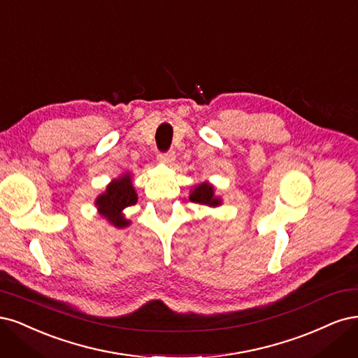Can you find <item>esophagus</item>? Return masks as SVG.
I'll return each instance as SVG.
<instances>
[{
  "label": "esophagus",
  "instance_id": "1",
  "mask_svg": "<svg viewBox=\"0 0 358 358\" xmlns=\"http://www.w3.org/2000/svg\"><path fill=\"white\" fill-rule=\"evenodd\" d=\"M159 160L162 164H172L176 160V155L174 152H166V153H160L159 155Z\"/></svg>",
  "mask_w": 358,
  "mask_h": 358
}]
</instances>
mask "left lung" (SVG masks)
Instances as JSON below:
<instances>
[{
  "instance_id": "1",
  "label": "left lung",
  "mask_w": 358,
  "mask_h": 358,
  "mask_svg": "<svg viewBox=\"0 0 358 358\" xmlns=\"http://www.w3.org/2000/svg\"><path fill=\"white\" fill-rule=\"evenodd\" d=\"M189 199L196 203H202V205H208V206H218L222 205V199L217 198L214 194V187L210 182H201L198 186H194L192 190Z\"/></svg>"
}]
</instances>
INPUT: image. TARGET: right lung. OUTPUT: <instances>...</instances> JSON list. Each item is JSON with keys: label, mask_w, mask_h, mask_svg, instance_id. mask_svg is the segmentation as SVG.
<instances>
[{"label": "right lung", "mask_w": 358, "mask_h": 358, "mask_svg": "<svg viewBox=\"0 0 358 358\" xmlns=\"http://www.w3.org/2000/svg\"><path fill=\"white\" fill-rule=\"evenodd\" d=\"M136 201L138 198L132 186V176L128 172V174L113 180L107 186V190L98 196L95 205L102 217H106L113 226L120 229L129 226L131 223L126 220L122 211L135 205Z\"/></svg>", "instance_id": "right-lung-1"}]
</instances>
